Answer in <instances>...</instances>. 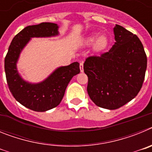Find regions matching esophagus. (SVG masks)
Instances as JSON below:
<instances>
[{
  "instance_id": "obj_1",
  "label": "esophagus",
  "mask_w": 152,
  "mask_h": 152,
  "mask_svg": "<svg viewBox=\"0 0 152 152\" xmlns=\"http://www.w3.org/2000/svg\"><path fill=\"white\" fill-rule=\"evenodd\" d=\"M80 70L81 72H84V65H83V62L80 63Z\"/></svg>"
}]
</instances>
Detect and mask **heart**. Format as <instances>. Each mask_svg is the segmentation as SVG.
<instances>
[{
  "instance_id": "b5f03b06",
  "label": "heart",
  "mask_w": 152,
  "mask_h": 152,
  "mask_svg": "<svg viewBox=\"0 0 152 152\" xmlns=\"http://www.w3.org/2000/svg\"><path fill=\"white\" fill-rule=\"evenodd\" d=\"M97 37V34L95 33V34L91 35V36H89L87 40H86V43L90 45V44L93 43L96 39ZM94 44V50L96 51V52H100V51L103 50L107 47V43H108V40H107V36L105 35H101L96 40Z\"/></svg>"
}]
</instances>
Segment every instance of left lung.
<instances>
[{"instance_id":"obj_1","label":"left lung","mask_w":152,"mask_h":152,"mask_svg":"<svg viewBox=\"0 0 152 152\" xmlns=\"http://www.w3.org/2000/svg\"><path fill=\"white\" fill-rule=\"evenodd\" d=\"M113 32L116 42L110 51L90 56L84 63L90 98L96 106L108 110L123 107L137 96L147 68L139 37L117 24Z\"/></svg>"}]
</instances>
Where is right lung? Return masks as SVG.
Instances as JSON below:
<instances>
[{"mask_svg":"<svg viewBox=\"0 0 152 152\" xmlns=\"http://www.w3.org/2000/svg\"><path fill=\"white\" fill-rule=\"evenodd\" d=\"M58 26L42 23L28 26L14 36L4 59L7 82L13 97L23 106L36 112H45L57 107L62 100L70 80L80 73L78 62L58 68L46 79L37 84L21 77L17 68L20 52L33 37H51L58 35Z\"/></svg>","mask_w":152,"mask_h":152,"instance_id":"add662e5","label":"right lung"}]
</instances>
